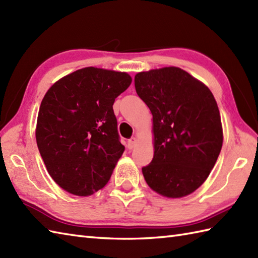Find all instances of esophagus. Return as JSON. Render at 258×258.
<instances>
[{
  "label": "esophagus",
  "instance_id": "esophagus-1",
  "mask_svg": "<svg viewBox=\"0 0 258 258\" xmlns=\"http://www.w3.org/2000/svg\"><path fill=\"white\" fill-rule=\"evenodd\" d=\"M136 144H138V139L132 138V139H130L128 142H127V147L130 150H133L134 147L136 146Z\"/></svg>",
  "mask_w": 258,
  "mask_h": 258
}]
</instances>
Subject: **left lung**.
<instances>
[{"label": "left lung", "instance_id": "8db88e82", "mask_svg": "<svg viewBox=\"0 0 258 258\" xmlns=\"http://www.w3.org/2000/svg\"><path fill=\"white\" fill-rule=\"evenodd\" d=\"M134 82L153 116L154 156L142 168L146 183L168 199L187 196L205 182L222 150L215 97L203 82L176 67L140 72Z\"/></svg>", "mask_w": 258, "mask_h": 258}]
</instances>
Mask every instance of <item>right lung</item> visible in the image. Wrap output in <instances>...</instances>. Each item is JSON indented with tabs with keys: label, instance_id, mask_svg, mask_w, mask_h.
I'll use <instances>...</instances> for the list:
<instances>
[{
	"label": "right lung",
	"instance_id": "right-lung-1",
	"mask_svg": "<svg viewBox=\"0 0 258 258\" xmlns=\"http://www.w3.org/2000/svg\"><path fill=\"white\" fill-rule=\"evenodd\" d=\"M131 83L126 72L90 67L59 79L43 97L36 144L48 174L68 193L90 196L111 178L125 150L113 104Z\"/></svg>",
	"mask_w": 258,
	"mask_h": 258
}]
</instances>
